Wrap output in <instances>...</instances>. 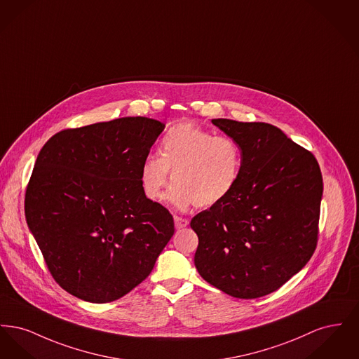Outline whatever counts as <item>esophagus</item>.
I'll list each match as a JSON object with an SVG mask.
<instances>
[{
    "mask_svg": "<svg viewBox=\"0 0 359 359\" xmlns=\"http://www.w3.org/2000/svg\"><path fill=\"white\" fill-rule=\"evenodd\" d=\"M173 219H175V227H176L177 230L187 227L188 223H189V221L186 219V218H183V217H177V215H176Z\"/></svg>",
    "mask_w": 359,
    "mask_h": 359,
    "instance_id": "34e87169",
    "label": "esophagus"
}]
</instances>
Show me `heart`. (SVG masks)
I'll list each match as a JSON object with an SVG mask.
<instances>
[{"label":"heart","mask_w":359,"mask_h":359,"mask_svg":"<svg viewBox=\"0 0 359 359\" xmlns=\"http://www.w3.org/2000/svg\"><path fill=\"white\" fill-rule=\"evenodd\" d=\"M241 170L242 154L234 138L184 122L161 138L160 156L149 154L144 160L140 184L149 201H161L171 171L172 203L179 208H205L222 203L234 191Z\"/></svg>","instance_id":"obj_1"}]
</instances>
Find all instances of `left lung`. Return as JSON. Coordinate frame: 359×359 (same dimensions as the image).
Returning a JSON list of instances; mask_svg holds the SVG:
<instances>
[{
    "instance_id": "1",
    "label": "left lung",
    "mask_w": 359,
    "mask_h": 359,
    "mask_svg": "<svg viewBox=\"0 0 359 359\" xmlns=\"http://www.w3.org/2000/svg\"><path fill=\"white\" fill-rule=\"evenodd\" d=\"M237 141L242 170L219 205L191 221L195 266L207 283L257 299L303 269L318 245L323 177L315 156L265 122L212 120Z\"/></svg>"
}]
</instances>
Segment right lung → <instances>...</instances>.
<instances>
[{
  "mask_svg": "<svg viewBox=\"0 0 359 359\" xmlns=\"http://www.w3.org/2000/svg\"><path fill=\"white\" fill-rule=\"evenodd\" d=\"M164 123L123 117L52 136L25 192L27 222L53 280L75 297L110 303L142 283L175 233L140 170Z\"/></svg>",
  "mask_w": 359,
  "mask_h": 359,
  "instance_id": "1",
  "label": "right lung"
}]
</instances>
